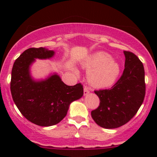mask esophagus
Wrapping results in <instances>:
<instances>
[{"mask_svg": "<svg viewBox=\"0 0 157 157\" xmlns=\"http://www.w3.org/2000/svg\"><path fill=\"white\" fill-rule=\"evenodd\" d=\"M90 89L89 88L88 86H84V87H83V93H84V95L88 94V93H90Z\"/></svg>", "mask_w": 157, "mask_h": 157, "instance_id": "34e87169", "label": "esophagus"}]
</instances>
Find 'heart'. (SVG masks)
Listing matches in <instances>:
<instances>
[{
  "instance_id": "b5f03b06",
  "label": "heart",
  "mask_w": 157,
  "mask_h": 157,
  "mask_svg": "<svg viewBox=\"0 0 157 157\" xmlns=\"http://www.w3.org/2000/svg\"><path fill=\"white\" fill-rule=\"evenodd\" d=\"M83 65L89 71V83L96 88L112 86L120 72L118 63L112 60L110 55L105 52H98L91 55Z\"/></svg>"
}]
</instances>
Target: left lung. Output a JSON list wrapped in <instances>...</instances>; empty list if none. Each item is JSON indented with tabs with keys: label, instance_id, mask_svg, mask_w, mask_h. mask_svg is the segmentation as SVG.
I'll use <instances>...</instances> for the list:
<instances>
[{
	"label": "left lung",
	"instance_id": "8db88e82",
	"mask_svg": "<svg viewBox=\"0 0 157 157\" xmlns=\"http://www.w3.org/2000/svg\"><path fill=\"white\" fill-rule=\"evenodd\" d=\"M122 75L111 89L95 90L99 105L91 112L95 122L104 128H116L128 123L137 112L146 93L143 63L128 51Z\"/></svg>",
	"mask_w": 157,
	"mask_h": 157
}]
</instances>
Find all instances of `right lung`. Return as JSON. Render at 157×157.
I'll return each mask as SVG.
<instances>
[{
	"instance_id": "1",
	"label": "right lung",
	"mask_w": 157,
	"mask_h": 157,
	"mask_svg": "<svg viewBox=\"0 0 157 157\" xmlns=\"http://www.w3.org/2000/svg\"><path fill=\"white\" fill-rule=\"evenodd\" d=\"M55 52L45 48L26 49L14 62L11 72L10 91L14 103L27 120L39 126L59 123L67 115L73 101L81 98V83L67 86L57 74L42 81H35L29 66L35 58H52Z\"/></svg>"
}]
</instances>
